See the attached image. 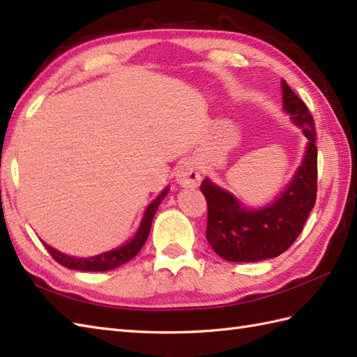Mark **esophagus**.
I'll return each instance as SVG.
<instances>
[{
    "label": "esophagus",
    "mask_w": 357,
    "mask_h": 357,
    "mask_svg": "<svg viewBox=\"0 0 357 357\" xmlns=\"http://www.w3.org/2000/svg\"><path fill=\"white\" fill-rule=\"evenodd\" d=\"M176 181L183 187H198L201 183V172L193 161H185L176 169Z\"/></svg>",
    "instance_id": "34e87169"
}]
</instances>
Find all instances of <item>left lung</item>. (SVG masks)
Returning <instances> with one entry per match:
<instances>
[{"mask_svg":"<svg viewBox=\"0 0 357 357\" xmlns=\"http://www.w3.org/2000/svg\"><path fill=\"white\" fill-rule=\"evenodd\" d=\"M284 109L308 138L304 161L290 185L271 206L250 211L208 179L201 192L207 201L206 238L215 252L231 262H256L287 252L298 239L314 207L317 193L316 128L305 102L282 81Z\"/></svg>","mask_w":357,"mask_h":357,"instance_id":"obj_1","label":"left lung"}]
</instances>
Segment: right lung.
<instances>
[{
	"mask_svg": "<svg viewBox=\"0 0 357 357\" xmlns=\"http://www.w3.org/2000/svg\"><path fill=\"white\" fill-rule=\"evenodd\" d=\"M167 192L169 190L165 188V190L147 207L146 215H144L141 227H139L138 233L135 234V238L128 242V244L113 250V252L102 253L100 256H93V257H87V259H79V257H72V256L59 253L55 248H52L47 244H44V245H45V248H47V252L50 253L53 259H55L58 264L64 265V267H67V268L81 270V271H107L112 268H116V267H119V265H123L130 259H133V257L139 253L142 245L146 244L149 233H150L151 221H153V216L156 213L159 204H161V201L164 199Z\"/></svg>",
	"mask_w": 357,
	"mask_h": 357,
	"instance_id": "obj_1",
	"label": "right lung"
}]
</instances>
